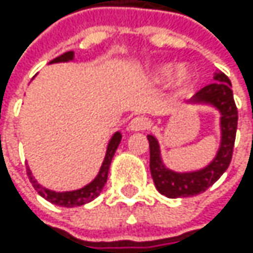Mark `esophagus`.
Instances as JSON below:
<instances>
[{
	"label": "esophagus",
	"instance_id": "34e87169",
	"mask_svg": "<svg viewBox=\"0 0 253 253\" xmlns=\"http://www.w3.org/2000/svg\"><path fill=\"white\" fill-rule=\"evenodd\" d=\"M149 127V120L145 117H135L129 123V130L130 132H142Z\"/></svg>",
	"mask_w": 253,
	"mask_h": 253
}]
</instances>
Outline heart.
Wrapping results in <instances>:
<instances>
[{"instance_id":"obj_1","label":"heart","mask_w":253,"mask_h":253,"mask_svg":"<svg viewBox=\"0 0 253 253\" xmlns=\"http://www.w3.org/2000/svg\"><path fill=\"white\" fill-rule=\"evenodd\" d=\"M172 76H170L169 74ZM170 77L169 83L173 86L174 89H185L190 86V83L193 82V71L187 65H177L174 70L171 65H161L156 70L152 71L150 79L155 83H162Z\"/></svg>"}]
</instances>
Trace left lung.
Returning <instances> with one entry per match:
<instances>
[{
    "label": "left lung",
    "instance_id": "obj_1",
    "mask_svg": "<svg viewBox=\"0 0 253 253\" xmlns=\"http://www.w3.org/2000/svg\"><path fill=\"white\" fill-rule=\"evenodd\" d=\"M187 104L208 106L218 112L220 142L215 156L205 167L191 171H176L164 164L161 145L156 136L147 135L150 147V173L155 187L162 196L170 199L190 197L203 193L228 170L232 159L238 114L231 80L221 71H217L214 74V82L202 88L191 100L187 101Z\"/></svg>",
    "mask_w": 253,
    "mask_h": 253
}]
</instances>
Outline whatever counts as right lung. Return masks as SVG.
<instances>
[{"label":"right lung","instance_id":"1","mask_svg":"<svg viewBox=\"0 0 253 253\" xmlns=\"http://www.w3.org/2000/svg\"><path fill=\"white\" fill-rule=\"evenodd\" d=\"M74 60V51H68L63 53L62 56L53 59L50 63H60V62H71ZM121 141V132H115L112 135V138L108 142V147H106V155L103 159V164L98 170V174L89 182L86 183L84 187L79 188V190H73V191H53V190H48L45 187H42L41 183H38V180L35 179V176L32 174V170L27 167V174L28 179H30L32 185L35 187V190L48 202L54 203L57 207H63V208H74V207H82L84 203H88L91 200H94L103 190V187L106 185V180H108V173H109V167H111V162L112 158L118 149Z\"/></svg>","mask_w":253,"mask_h":253}]
</instances>
